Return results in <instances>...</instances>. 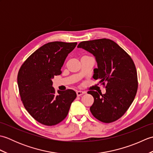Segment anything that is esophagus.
<instances>
[{
	"label": "esophagus",
	"mask_w": 153,
	"mask_h": 153,
	"mask_svg": "<svg viewBox=\"0 0 153 153\" xmlns=\"http://www.w3.org/2000/svg\"><path fill=\"white\" fill-rule=\"evenodd\" d=\"M76 93H77V97H79V96H82V95H83V94H85V93L84 91H77Z\"/></svg>",
	"instance_id": "1"
}]
</instances>
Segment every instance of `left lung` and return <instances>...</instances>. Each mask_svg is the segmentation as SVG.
<instances>
[{
	"mask_svg": "<svg viewBox=\"0 0 153 153\" xmlns=\"http://www.w3.org/2000/svg\"><path fill=\"white\" fill-rule=\"evenodd\" d=\"M82 48L95 56L98 68L93 78L105 86L106 93L89 91L94 98L90 107L93 116L104 123H111L124 114L134 101L138 88L137 70L131 56L108 39L82 41Z\"/></svg>",
	"mask_w": 153,
	"mask_h": 153,
	"instance_id": "left-lung-1",
	"label": "left lung"
}]
</instances>
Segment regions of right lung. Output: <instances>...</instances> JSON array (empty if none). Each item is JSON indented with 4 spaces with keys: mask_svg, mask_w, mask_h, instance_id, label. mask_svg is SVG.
I'll return each instance as SVG.
<instances>
[{
    "mask_svg": "<svg viewBox=\"0 0 153 153\" xmlns=\"http://www.w3.org/2000/svg\"><path fill=\"white\" fill-rule=\"evenodd\" d=\"M77 43L54 41L44 45L31 54L19 68L18 85L25 108L37 122L54 126L67 116L76 98L74 90L55 91L53 79L60 75L68 54Z\"/></svg>",
    "mask_w": 153,
    "mask_h": 153,
    "instance_id": "add662e5",
    "label": "right lung"
}]
</instances>
